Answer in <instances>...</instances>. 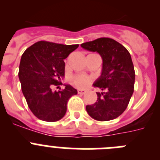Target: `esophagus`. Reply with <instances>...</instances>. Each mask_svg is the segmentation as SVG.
<instances>
[{"instance_id": "34e87169", "label": "esophagus", "mask_w": 160, "mask_h": 160, "mask_svg": "<svg viewBox=\"0 0 160 160\" xmlns=\"http://www.w3.org/2000/svg\"><path fill=\"white\" fill-rule=\"evenodd\" d=\"M78 93L80 94H84L86 93V90H78Z\"/></svg>"}]
</instances>
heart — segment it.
Instances as JSON below:
<instances>
[{"label":"heart","mask_w":160,"mask_h":160,"mask_svg":"<svg viewBox=\"0 0 160 160\" xmlns=\"http://www.w3.org/2000/svg\"><path fill=\"white\" fill-rule=\"evenodd\" d=\"M70 81L75 87H79V88H83V87H87V85L90 82V78L86 75L78 74V75L72 76Z\"/></svg>","instance_id":"b5f03b06"}]
</instances>
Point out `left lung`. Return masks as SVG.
<instances>
[{
  "label": "left lung",
  "mask_w": 160,
  "mask_h": 160,
  "mask_svg": "<svg viewBox=\"0 0 160 160\" xmlns=\"http://www.w3.org/2000/svg\"><path fill=\"white\" fill-rule=\"evenodd\" d=\"M83 49L98 52L102 59L101 76L94 83L102 92L98 99L86 107L91 118L109 121L124 112L134 92L135 73L131 57L122 45L109 38H98L81 45Z\"/></svg>",
  "instance_id": "left-lung-1"
}]
</instances>
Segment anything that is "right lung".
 <instances>
[{"mask_svg": "<svg viewBox=\"0 0 160 160\" xmlns=\"http://www.w3.org/2000/svg\"><path fill=\"white\" fill-rule=\"evenodd\" d=\"M78 45H62L40 41L28 48L21 58L19 66L22 90L28 107L38 118L56 122L62 118L71 96L78 94L70 85L53 91L65 75L64 59L75 50Z\"/></svg>", "mask_w": 160, "mask_h": 160, "instance_id": "obj_1", "label": "right lung"}]
</instances>
